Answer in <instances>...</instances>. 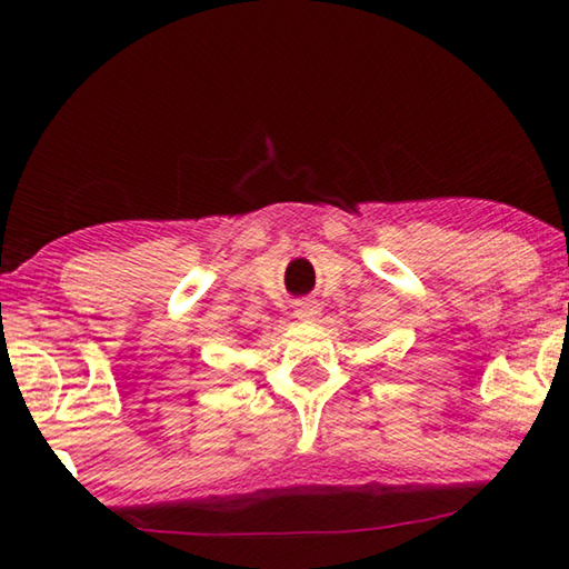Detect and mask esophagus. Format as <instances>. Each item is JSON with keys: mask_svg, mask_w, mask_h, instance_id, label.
Masks as SVG:
<instances>
[{"mask_svg": "<svg viewBox=\"0 0 569 569\" xmlns=\"http://www.w3.org/2000/svg\"><path fill=\"white\" fill-rule=\"evenodd\" d=\"M296 316L301 321H316L321 316V306L311 298H301V301H296Z\"/></svg>", "mask_w": 569, "mask_h": 569, "instance_id": "34e87169", "label": "esophagus"}]
</instances>
